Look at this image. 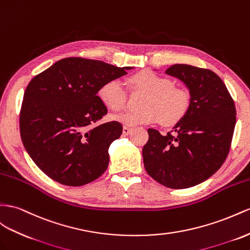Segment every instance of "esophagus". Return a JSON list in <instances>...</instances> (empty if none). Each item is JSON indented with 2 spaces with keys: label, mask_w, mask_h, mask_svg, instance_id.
<instances>
[{
  "label": "esophagus",
  "mask_w": 250,
  "mask_h": 250,
  "mask_svg": "<svg viewBox=\"0 0 250 250\" xmlns=\"http://www.w3.org/2000/svg\"><path fill=\"white\" fill-rule=\"evenodd\" d=\"M131 131H132V127H129V126H124V129H123L124 135H129V134L131 133Z\"/></svg>",
  "instance_id": "obj_1"
}]
</instances>
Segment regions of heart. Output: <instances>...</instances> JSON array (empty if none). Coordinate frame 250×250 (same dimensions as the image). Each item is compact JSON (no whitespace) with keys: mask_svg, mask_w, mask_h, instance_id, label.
I'll use <instances>...</instances> for the list:
<instances>
[{"mask_svg":"<svg viewBox=\"0 0 250 250\" xmlns=\"http://www.w3.org/2000/svg\"><path fill=\"white\" fill-rule=\"evenodd\" d=\"M133 91L146 93L140 102L142 110L129 111L116 116L126 125H150L161 123L172 126L186 116L190 106V95L182 87L173 86L169 78L151 70H142L127 79ZM98 97L106 107L119 112L126 104V91L119 80L113 79L104 83L98 91Z\"/></svg>","mask_w":250,"mask_h":250,"instance_id":"b5f03b06","label":"heart"}]
</instances>
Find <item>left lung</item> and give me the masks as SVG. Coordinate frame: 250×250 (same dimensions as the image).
I'll list each match as a JSON object with an SVG mask.
<instances>
[{
	"instance_id": "8db88e82",
	"label": "left lung",
	"mask_w": 250,
	"mask_h": 250,
	"mask_svg": "<svg viewBox=\"0 0 250 250\" xmlns=\"http://www.w3.org/2000/svg\"><path fill=\"white\" fill-rule=\"evenodd\" d=\"M166 74L188 86L190 106L167 135L148 130L144 165L153 180L164 186L190 188L208 180L226 161L235 126V105L225 83L212 70L174 64Z\"/></svg>"
}]
</instances>
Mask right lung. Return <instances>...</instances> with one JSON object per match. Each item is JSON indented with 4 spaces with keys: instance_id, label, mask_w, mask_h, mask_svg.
<instances>
[{
    "instance_id": "obj_1",
    "label": "right lung",
    "mask_w": 250,
    "mask_h": 250,
    "mask_svg": "<svg viewBox=\"0 0 250 250\" xmlns=\"http://www.w3.org/2000/svg\"><path fill=\"white\" fill-rule=\"evenodd\" d=\"M132 67L70 57L35 76L20 111L22 143L34 163L53 181L83 186L104 173L108 146L120 137L118 121L98 124L107 113L97 93Z\"/></svg>"
}]
</instances>
